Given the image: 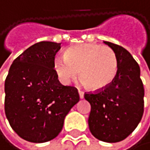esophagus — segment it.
<instances>
[{
	"mask_svg": "<svg viewBox=\"0 0 150 150\" xmlns=\"http://www.w3.org/2000/svg\"><path fill=\"white\" fill-rule=\"evenodd\" d=\"M78 93H79V97H80V98H81V99H83V98H84V93H83V91H78Z\"/></svg>",
	"mask_w": 150,
	"mask_h": 150,
	"instance_id": "obj_1",
	"label": "esophagus"
}]
</instances>
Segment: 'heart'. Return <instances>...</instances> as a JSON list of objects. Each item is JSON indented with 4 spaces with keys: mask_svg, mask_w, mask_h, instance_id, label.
Wrapping results in <instances>:
<instances>
[{
    "mask_svg": "<svg viewBox=\"0 0 150 150\" xmlns=\"http://www.w3.org/2000/svg\"><path fill=\"white\" fill-rule=\"evenodd\" d=\"M114 51L105 45L83 43L69 46L65 56L54 59L53 67L59 80L69 83L78 76L86 86L99 91L109 86L118 73Z\"/></svg>",
    "mask_w": 150,
    "mask_h": 150,
    "instance_id": "b5f03b06",
    "label": "heart"
}]
</instances>
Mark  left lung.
<instances>
[{
	"label": "left lung",
	"instance_id": "8db88e82",
	"mask_svg": "<svg viewBox=\"0 0 150 150\" xmlns=\"http://www.w3.org/2000/svg\"><path fill=\"white\" fill-rule=\"evenodd\" d=\"M116 53L118 73L113 82L103 90L84 94L91 104L89 127L94 137L105 142L126 139L140 123L144 111V88L141 70L124 47L105 41Z\"/></svg>",
	"mask_w": 150,
	"mask_h": 150
}]
</instances>
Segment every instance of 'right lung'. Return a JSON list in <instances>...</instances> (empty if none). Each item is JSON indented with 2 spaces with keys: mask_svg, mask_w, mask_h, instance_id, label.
<instances>
[{
  "mask_svg": "<svg viewBox=\"0 0 150 150\" xmlns=\"http://www.w3.org/2000/svg\"><path fill=\"white\" fill-rule=\"evenodd\" d=\"M60 43L42 41L12 63L5 80V114L23 140L42 143L61 131L70 109L79 102L76 88L64 86L53 67Z\"/></svg>",
  "mask_w": 150,
  "mask_h": 150,
  "instance_id": "add662e5",
  "label": "right lung"
}]
</instances>
